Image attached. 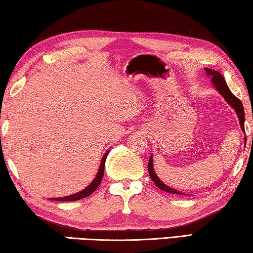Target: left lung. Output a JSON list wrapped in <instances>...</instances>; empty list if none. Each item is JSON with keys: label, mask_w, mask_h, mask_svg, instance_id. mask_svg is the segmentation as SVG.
Here are the masks:
<instances>
[{"label": "left lung", "mask_w": 253, "mask_h": 253, "mask_svg": "<svg viewBox=\"0 0 253 253\" xmlns=\"http://www.w3.org/2000/svg\"><path fill=\"white\" fill-rule=\"evenodd\" d=\"M205 71H206L207 76L211 78V83H212L213 87L216 88L218 92H219V94L224 97L226 102H227L235 110L236 115H237V117H239V120H240L241 130L244 131V108L242 105V102H241V101L237 99L234 94H233L231 90H229L228 86H227V84H226L225 79L223 77V75H221L219 71L209 69V68H205ZM252 136H253V135H252ZM246 142H247V137H244V143H246ZM148 169H149V174H150L151 179L153 180V183L156 184V185L159 187L160 190L168 192V193H172V194L187 195L185 193H183V192H179V191L175 190V188L168 186L167 184H165L163 180H161L159 177L157 176L156 171H154V168H153V156H152V154L150 156Z\"/></svg>", "instance_id": "obj_1"}]
</instances>
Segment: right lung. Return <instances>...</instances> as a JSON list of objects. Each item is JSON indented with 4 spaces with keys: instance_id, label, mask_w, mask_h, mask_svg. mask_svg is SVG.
<instances>
[{
    "instance_id": "obj_1",
    "label": "right lung",
    "mask_w": 253,
    "mask_h": 253,
    "mask_svg": "<svg viewBox=\"0 0 253 253\" xmlns=\"http://www.w3.org/2000/svg\"><path fill=\"white\" fill-rule=\"evenodd\" d=\"M109 154V150L107 152L104 153V156L102 157V160H101V164H100V168L99 170H97V174L95 176V178L92 180V183L89 184L87 187H85L84 190L77 192V193L75 194H71V195H68V197H63V198H51L48 200H53V201H77V200H81V199H84L86 197H88L93 193L94 191L96 190L97 187H99L101 180L103 178V175H104V165H105V160H107V157Z\"/></svg>"
}]
</instances>
